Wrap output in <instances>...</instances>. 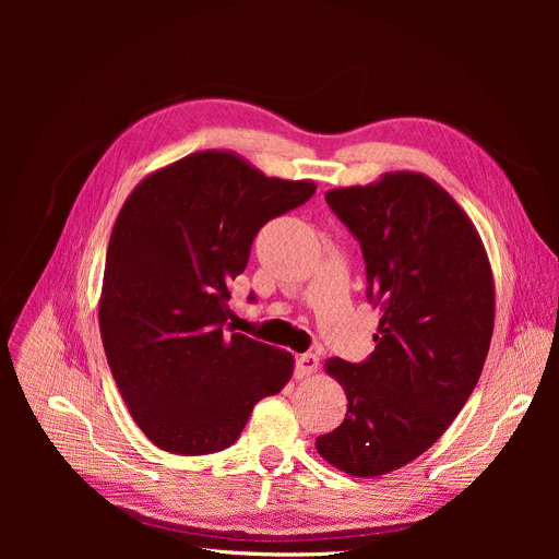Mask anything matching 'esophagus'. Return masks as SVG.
Listing matches in <instances>:
<instances>
[{
	"label": "esophagus",
	"mask_w": 559,
	"mask_h": 559,
	"mask_svg": "<svg viewBox=\"0 0 559 559\" xmlns=\"http://www.w3.org/2000/svg\"><path fill=\"white\" fill-rule=\"evenodd\" d=\"M317 367H319V358H317L314 354H304V356H299V360H297V371H295V376H297L299 380L310 378V376L317 371Z\"/></svg>",
	"instance_id": "esophagus-1"
}]
</instances>
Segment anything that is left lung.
Returning <instances> with one entry per match:
<instances>
[{
	"instance_id": "obj_1",
	"label": "left lung",
	"mask_w": 559,
	"mask_h": 559,
	"mask_svg": "<svg viewBox=\"0 0 559 559\" xmlns=\"http://www.w3.org/2000/svg\"><path fill=\"white\" fill-rule=\"evenodd\" d=\"M326 201L362 247L380 321L362 365L326 360L346 417L314 447L340 472L378 478L426 453L472 396L493 333V274L474 222L421 171Z\"/></svg>"
}]
</instances>
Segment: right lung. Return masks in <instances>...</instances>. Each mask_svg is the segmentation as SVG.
<instances>
[{"instance_id": "1", "label": "right lung", "mask_w": 559, "mask_h": 559, "mask_svg": "<svg viewBox=\"0 0 559 559\" xmlns=\"http://www.w3.org/2000/svg\"><path fill=\"white\" fill-rule=\"evenodd\" d=\"M226 150L152 171L127 197L106 251L99 331L138 428L169 453L230 447L295 358L226 329L230 281L255 233L314 194Z\"/></svg>"}]
</instances>
